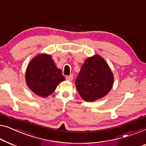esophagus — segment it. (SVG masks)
<instances>
[{
    "label": "esophagus",
    "instance_id": "1",
    "mask_svg": "<svg viewBox=\"0 0 146 146\" xmlns=\"http://www.w3.org/2000/svg\"><path fill=\"white\" fill-rule=\"evenodd\" d=\"M65 79H66L67 81H72L73 79V75H69V76H66V77H65Z\"/></svg>",
    "mask_w": 146,
    "mask_h": 146
}]
</instances>
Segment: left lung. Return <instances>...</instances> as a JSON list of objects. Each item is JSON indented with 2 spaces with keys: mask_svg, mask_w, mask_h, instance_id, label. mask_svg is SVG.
<instances>
[{
  "mask_svg": "<svg viewBox=\"0 0 146 146\" xmlns=\"http://www.w3.org/2000/svg\"><path fill=\"white\" fill-rule=\"evenodd\" d=\"M113 82V74L108 64L96 55L86 59L75 80V85L83 100L93 102L109 93Z\"/></svg>",
  "mask_w": 146,
  "mask_h": 146,
  "instance_id": "obj_1",
  "label": "left lung"
}]
</instances>
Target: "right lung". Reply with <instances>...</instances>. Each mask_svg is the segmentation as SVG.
Segmentation results:
<instances>
[{
  "label": "right lung",
  "instance_id": "obj_1",
  "mask_svg": "<svg viewBox=\"0 0 146 146\" xmlns=\"http://www.w3.org/2000/svg\"><path fill=\"white\" fill-rule=\"evenodd\" d=\"M64 80L61 70L56 67L50 55L36 56L26 69L27 85L35 94L42 97L52 94L59 83Z\"/></svg>",
  "mask_w": 146,
  "mask_h": 146
}]
</instances>
